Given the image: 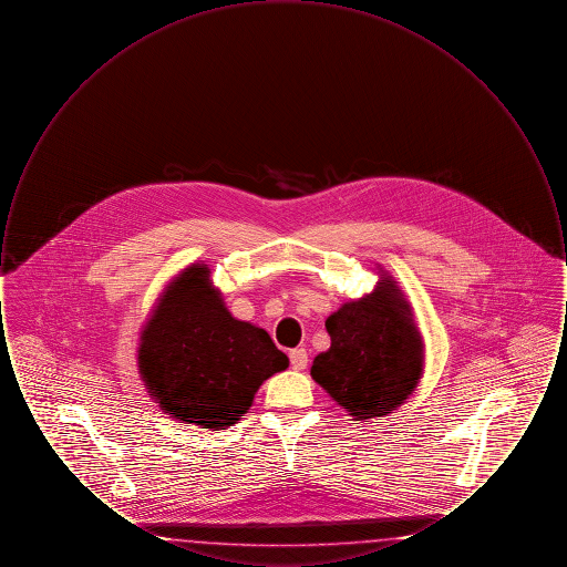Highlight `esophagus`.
Instances as JSON below:
<instances>
[{
	"label": "esophagus",
	"mask_w": 567,
	"mask_h": 567,
	"mask_svg": "<svg viewBox=\"0 0 567 567\" xmlns=\"http://www.w3.org/2000/svg\"><path fill=\"white\" fill-rule=\"evenodd\" d=\"M289 359H291L293 370H303L308 365V352H306V349H293V351L289 352Z\"/></svg>",
	"instance_id": "34e87169"
}]
</instances>
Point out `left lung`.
<instances>
[{
    "instance_id": "8db88e82",
    "label": "left lung",
    "mask_w": 567,
    "mask_h": 567,
    "mask_svg": "<svg viewBox=\"0 0 567 567\" xmlns=\"http://www.w3.org/2000/svg\"><path fill=\"white\" fill-rule=\"evenodd\" d=\"M329 351L310 374L357 421L395 410L423 370V342L398 289L384 280L372 296L344 303L327 319Z\"/></svg>"
}]
</instances>
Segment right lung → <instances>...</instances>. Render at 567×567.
I'll return each instance as SVG.
<instances>
[{
  "instance_id": "right-lung-1",
  "label": "right lung",
  "mask_w": 567,
  "mask_h": 567,
  "mask_svg": "<svg viewBox=\"0 0 567 567\" xmlns=\"http://www.w3.org/2000/svg\"><path fill=\"white\" fill-rule=\"evenodd\" d=\"M289 359L268 331L234 319L204 266H190L163 296L142 333L140 372L172 416L223 430L252 404Z\"/></svg>"
}]
</instances>
